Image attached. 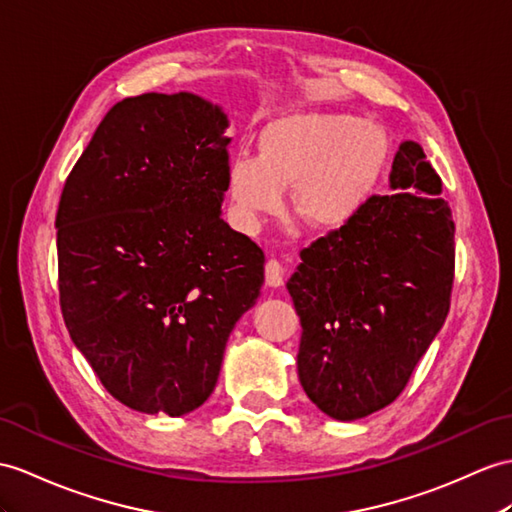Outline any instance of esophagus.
<instances>
[{
	"mask_svg": "<svg viewBox=\"0 0 512 512\" xmlns=\"http://www.w3.org/2000/svg\"><path fill=\"white\" fill-rule=\"evenodd\" d=\"M265 282L269 286H280L284 282V267H282L280 260H276V258L267 260V265H265Z\"/></svg>",
	"mask_w": 512,
	"mask_h": 512,
	"instance_id": "obj_1",
	"label": "esophagus"
}]
</instances>
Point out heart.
Listing matches in <instances>:
<instances>
[{
	"label": "heart",
	"instance_id": "heart-1",
	"mask_svg": "<svg viewBox=\"0 0 512 512\" xmlns=\"http://www.w3.org/2000/svg\"><path fill=\"white\" fill-rule=\"evenodd\" d=\"M386 141L376 126L343 112H291L269 121L258 136V158L228 162V193L236 219L256 230L284 208L308 226L341 228L365 204L384 165Z\"/></svg>",
	"mask_w": 512,
	"mask_h": 512
}]
</instances>
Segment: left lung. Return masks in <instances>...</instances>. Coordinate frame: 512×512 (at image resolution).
Here are the masks:
<instances>
[{
    "label": "left lung",
    "mask_w": 512,
    "mask_h": 512,
    "mask_svg": "<svg viewBox=\"0 0 512 512\" xmlns=\"http://www.w3.org/2000/svg\"><path fill=\"white\" fill-rule=\"evenodd\" d=\"M389 186L302 249L286 282L302 321L299 382L339 421L389 406L450 310L454 219L419 143L397 149Z\"/></svg>",
    "instance_id": "1"
}]
</instances>
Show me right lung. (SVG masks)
Returning a JSON list of instances; mask_svg holds the SVG:
<instances>
[{
	"instance_id": "obj_1",
	"label": "right lung",
	"mask_w": 512,
	"mask_h": 512,
	"mask_svg": "<svg viewBox=\"0 0 512 512\" xmlns=\"http://www.w3.org/2000/svg\"><path fill=\"white\" fill-rule=\"evenodd\" d=\"M228 126L193 93L126 97L60 195L65 326L106 391L139 413L182 417L208 400L265 282L263 249L221 219Z\"/></svg>"
}]
</instances>
